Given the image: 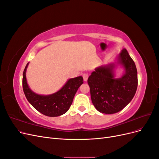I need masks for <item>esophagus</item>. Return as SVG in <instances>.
Listing matches in <instances>:
<instances>
[{
	"label": "esophagus",
	"mask_w": 159,
	"mask_h": 159,
	"mask_svg": "<svg viewBox=\"0 0 159 159\" xmlns=\"http://www.w3.org/2000/svg\"><path fill=\"white\" fill-rule=\"evenodd\" d=\"M83 78H84V80L85 81H87V80H88V77H89V75L88 74H86V73H85V74H83Z\"/></svg>",
	"instance_id": "esophagus-1"
}]
</instances>
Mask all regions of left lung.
<instances>
[{
	"instance_id": "1",
	"label": "left lung",
	"mask_w": 159,
	"mask_h": 159,
	"mask_svg": "<svg viewBox=\"0 0 159 159\" xmlns=\"http://www.w3.org/2000/svg\"><path fill=\"white\" fill-rule=\"evenodd\" d=\"M125 73L120 78H114L115 65L100 66L91 73L88 80L92 103L98 111L113 114L121 111L130 103L136 93L138 85L135 64L126 49L118 56Z\"/></svg>"
}]
</instances>
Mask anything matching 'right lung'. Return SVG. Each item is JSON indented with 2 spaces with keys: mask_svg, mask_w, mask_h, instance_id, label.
Returning a JSON list of instances; mask_svg holds the SVG:
<instances>
[{
  "mask_svg": "<svg viewBox=\"0 0 159 159\" xmlns=\"http://www.w3.org/2000/svg\"><path fill=\"white\" fill-rule=\"evenodd\" d=\"M26 64L22 76V88L27 100L37 111L48 117H57L68 111L74 95L84 83L81 76L70 79L57 92L49 95H38L29 88L26 78Z\"/></svg>",
  "mask_w": 159,
  "mask_h": 159,
  "instance_id": "add662e5",
  "label": "right lung"
}]
</instances>
